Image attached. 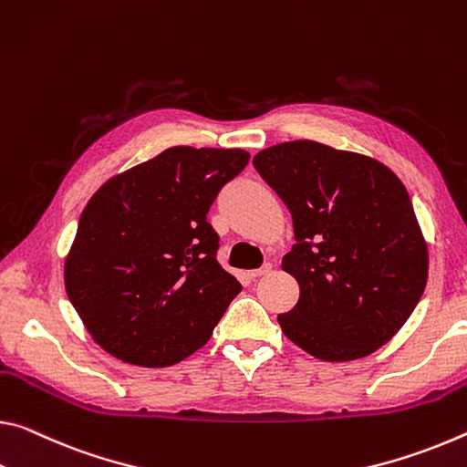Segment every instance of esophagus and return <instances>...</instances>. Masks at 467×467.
<instances>
[{"mask_svg": "<svg viewBox=\"0 0 467 467\" xmlns=\"http://www.w3.org/2000/svg\"><path fill=\"white\" fill-rule=\"evenodd\" d=\"M272 270V264H264L262 268H257V270H249L247 274H249V278H260V276H264V274H268Z\"/></svg>", "mask_w": 467, "mask_h": 467, "instance_id": "1", "label": "esophagus"}]
</instances>
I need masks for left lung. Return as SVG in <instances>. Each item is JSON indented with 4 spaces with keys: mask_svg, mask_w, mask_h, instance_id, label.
<instances>
[{
    "mask_svg": "<svg viewBox=\"0 0 467 467\" xmlns=\"http://www.w3.org/2000/svg\"><path fill=\"white\" fill-rule=\"evenodd\" d=\"M254 166L293 216L295 245L283 270L299 301L278 316L285 335L324 361L380 349L416 309L428 280V247L411 199L379 160L288 140Z\"/></svg>",
    "mask_w": 467,
    "mask_h": 467,
    "instance_id": "left-lung-1",
    "label": "left lung"
}]
</instances>
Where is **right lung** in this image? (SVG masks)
Segmentation results:
<instances>
[{
  "instance_id": "add662e5",
  "label": "right lung",
  "mask_w": 467,
  "mask_h": 467,
  "mask_svg": "<svg viewBox=\"0 0 467 467\" xmlns=\"http://www.w3.org/2000/svg\"><path fill=\"white\" fill-rule=\"evenodd\" d=\"M247 161L243 150L170 147L88 199L64 285L101 349L166 368L210 340L243 286L216 260L207 212Z\"/></svg>"
}]
</instances>
